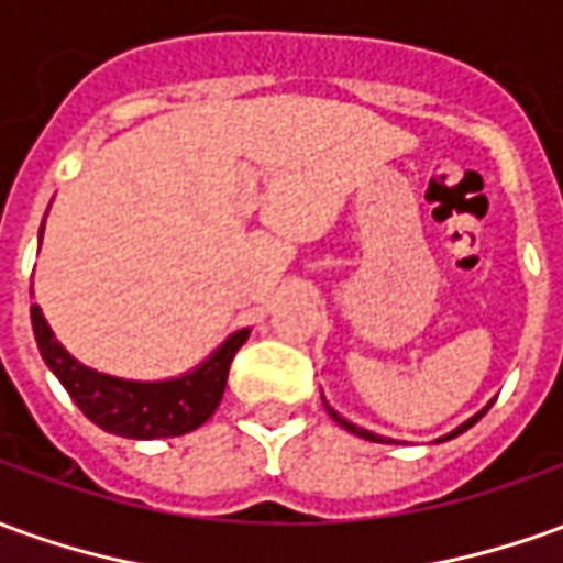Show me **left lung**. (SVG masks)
I'll use <instances>...</instances> for the list:
<instances>
[{"mask_svg":"<svg viewBox=\"0 0 563 563\" xmlns=\"http://www.w3.org/2000/svg\"><path fill=\"white\" fill-rule=\"evenodd\" d=\"M490 405H494V401H490ZM490 405H487V407H482V410H478V413H475V417H468V420L463 422V426H456V429H453V432H448V435H444V438H438V441H448V438H456V435H463V432H466V429H472V426H475V422L482 420L484 413H487V410H490ZM324 407H328V413H331L333 420L340 422V426H343V429H346V432H352V435H358V438H367V441H379V444H393V438H386V435H377V432H371V429H362V426H355V422H349L346 417H340V413H336V410H333V407L328 405V401H324Z\"/></svg>","mask_w":563,"mask_h":563,"instance_id":"8db88e82","label":"left lung"}]
</instances>
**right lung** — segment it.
Wrapping results in <instances>:
<instances>
[{"label":"right lung","mask_w":563,"mask_h":563,"mask_svg":"<svg viewBox=\"0 0 563 563\" xmlns=\"http://www.w3.org/2000/svg\"><path fill=\"white\" fill-rule=\"evenodd\" d=\"M42 230H38V244H42ZM30 319L48 371L60 379V386L67 389L81 413L103 432L137 438V441L186 435L199 429L201 422H208L223 398L232 358L251 333V328L230 333L205 362L180 377L125 379L100 374L79 358H73L54 336L52 324L45 321L36 303L30 306Z\"/></svg>","instance_id":"1"}]
</instances>
